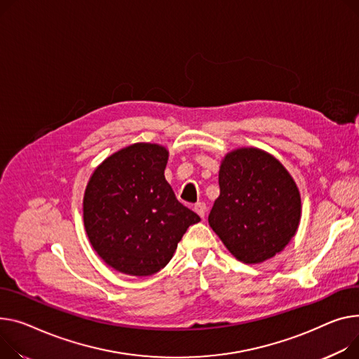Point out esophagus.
<instances>
[{
  "mask_svg": "<svg viewBox=\"0 0 359 359\" xmlns=\"http://www.w3.org/2000/svg\"><path fill=\"white\" fill-rule=\"evenodd\" d=\"M206 205L203 203V202H199V203H196L195 205V212L199 215L201 218H205V215H206Z\"/></svg>",
  "mask_w": 359,
  "mask_h": 359,
  "instance_id": "34e87169",
  "label": "esophagus"
}]
</instances>
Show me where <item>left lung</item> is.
I'll return each mask as SVG.
<instances>
[{
    "mask_svg": "<svg viewBox=\"0 0 359 359\" xmlns=\"http://www.w3.org/2000/svg\"><path fill=\"white\" fill-rule=\"evenodd\" d=\"M219 189L208 221L236 259L258 264L290 243L300 222V192L276 157L254 147L228 153Z\"/></svg>",
    "mask_w": 359,
    "mask_h": 359,
    "instance_id": "left-lung-1",
    "label": "left lung"
}]
</instances>
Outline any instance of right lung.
I'll use <instances>...</instances> for the list:
<instances>
[{
    "label": "right lung",
    "instance_id": "1",
    "mask_svg": "<svg viewBox=\"0 0 359 359\" xmlns=\"http://www.w3.org/2000/svg\"><path fill=\"white\" fill-rule=\"evenodd\" d=\"M169 151L135 142L107 157L83 196L89 243L114 270L151 276L165 267L198 215L183 206L164 177Z\"/></svg>",
    "mask_w": 359,
    "mask_h": 359
}]
</instances>
